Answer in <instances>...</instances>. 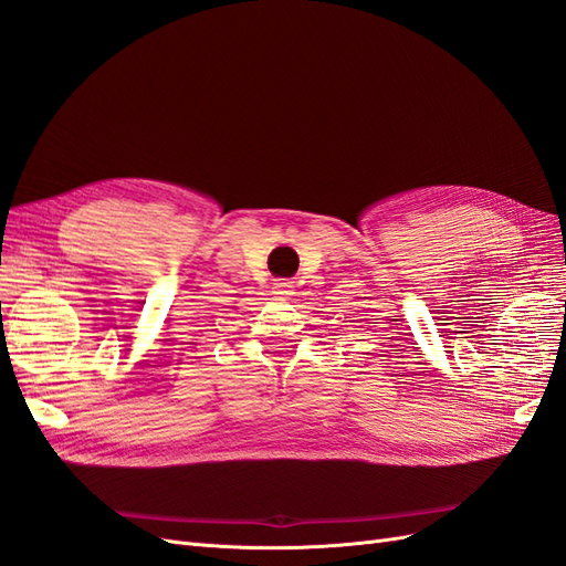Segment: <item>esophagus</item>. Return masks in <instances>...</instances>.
Instances as JSON below:
<instances>
[{"label":"esophagus","mask_w":566,"mask_h":566,"mask_svg":"<svg viewBox=\"0 0 566 566\" xmlns=\"http://www.w3.org/2000/svg\"><path fill=\"white\" fill-rule=\"evenodd\" d=\"M293 290H295V281H290V279H276L273 281V295H293Z\"/></svg>","instance_id":"1"}]
</instances>
